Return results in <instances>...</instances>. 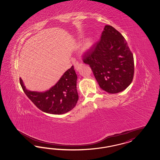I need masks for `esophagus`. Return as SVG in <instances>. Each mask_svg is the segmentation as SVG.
<instances>
[{"label": "esophagus", "mask_w": 160, "mask_h": 160, "mask_svg": "<svg viewBox=\"0 0 160 160\" xmlns=\"http://www.w3.org/2000/svg\"><path fill=\"white\" fill-rule=\"evenodd\" d=\"M84 66V64H78L77 65H75V68L77 69V71H79L82 68V67Z\"/></svg>", "instance_id": "1"}]
</instances>
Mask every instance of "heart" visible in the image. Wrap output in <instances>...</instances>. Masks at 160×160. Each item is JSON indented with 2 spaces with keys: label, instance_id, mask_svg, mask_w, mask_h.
Wrapping results in <instances>:
<instances>
[{
  "label": "heart",
  "instance_id": "heart-1",
  "mask_svg": "<svg viewBox=\"0 0 160 160\" xmlns=\"http://www.w3.org/2000/svg\"><path fill=\"white\" fill-rule=\"evenodd\" d=\"M94 45V41L92 38H88L85 41L83 46H82V50L84 52H87L88 51L91 50L93 46Z\"/></svg>",
  "mask_w": 160,
  "mask_h": 160
}]
</instances>
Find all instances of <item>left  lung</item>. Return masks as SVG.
<instances>
[{"label": "left lung", "mask_w": 160, "mask_h": 160, "mask_svg": "<svg viewBox=\"0 0 160 160\" xmlns=\"http://www.w3.org/2000/svg\"><path fill=\"white\" fill-rule=\"evenodd\" d=\"M101 88L109 93L122 92L132 82L134 58L121 33L106 25L101 40L83 57Z\"/></svg>", "instance_id": "8db88e82"}]
</instances>
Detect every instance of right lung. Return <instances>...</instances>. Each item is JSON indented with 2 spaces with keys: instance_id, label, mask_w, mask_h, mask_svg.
Instances as JSON below:
<instances>
[{
  "instance_id": "add662e5",
  "label": "right lung",
  "mask_w": 160,
  "mask_h": 160,
  "mask_svg": "<svg viewBox=\"0 0 160 160\" xmlns=\"http://www.w3.org/2000/svg\"><path fill=\"white\" fill-rule=\"evenodd\" d=\"M77 75L73 66L68 69L59 81L45 92L31 91L24 86L20 78L23 91L41 111L52 114H62L71 110L78 100L77 90Z\"/></svg>"
}]
</instances>
